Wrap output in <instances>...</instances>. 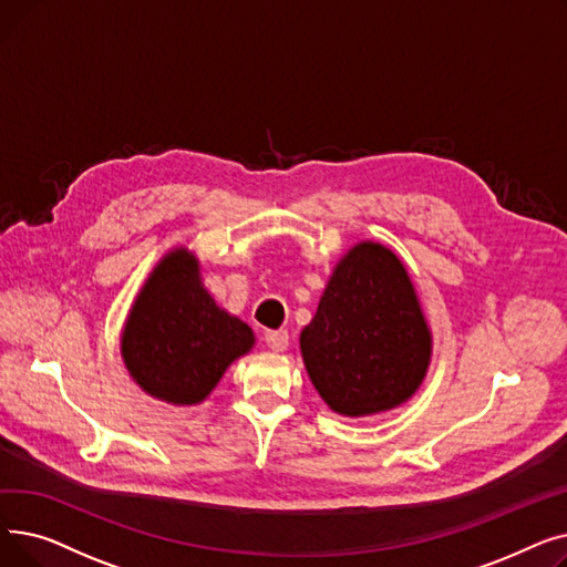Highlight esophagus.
I'll return each mask as SVG.
<instances>
[{"label": "esophagus", "instance_id": "34e87169", "mask_svg": "<svg viewBox=\"0 0 567 567\" xmlns=\"http://www.w3.org/2000/svg\"><path fill=\"white\" fill-rule=\"evenodd\" d=\"M264 340H266V347H268V349H274V351H278V353L289 347V336H287V331H266Z\"/></svg>", "mask_w": 567, "mask_h": 567}]
</instances>
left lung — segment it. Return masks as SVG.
<instances>
[{
	"instance_id": "obj_1",
	"label": "left lung",
	"mask_w": 567,
	"mask_h": 567,
	"mask_svg": "<svg viewBox=\"0 0 567 567\" xmlns=\"http://www.w3.org/2000/svg\"><path fill=\"white\" fill-rule=\"evenodd\" d=\"M301 355L331 411L363 419L415 395L432 361V331L404 261L383 244L349 248L326 282Z\"/></svg>"
}]
</instances>
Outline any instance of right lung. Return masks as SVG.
<instances>
[{
	"instance_id": "obj_1",
	"label": "right lung",
	"mask_w": 567,
	"mask_h": 567,
	"mask_svg": "<svg viewBox=\"0 0 567 567\" xmlns=\"http://www.w3.org/2000/svg\"><path fill=\"white\" fill-rule=\"evenodd\" d=\"M255 347L246 321L202 282L199 259L178 246L144 280L122 329V359L140 389L174 406L204 402L225 370Z\"/></svg>"
}]
</instances>
